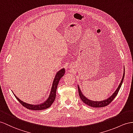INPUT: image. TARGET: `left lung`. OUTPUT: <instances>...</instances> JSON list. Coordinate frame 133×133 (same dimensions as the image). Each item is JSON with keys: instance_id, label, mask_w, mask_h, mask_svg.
I'll use <instances>...</instances> for the list:
<instances>
[{"instance_id": "1", "label": "left lung", "mask_w": 133, "mask_h": 133, "mask_svg": "<svg viewBox=\"0 0 133 133\" xmlns=\"http://www.w3.org/2000/svg\"><path fill=\"white\" fill-rule=\"evenodd\" d=\"M124 76H125V69H124V74H123V76H122V80L121 81V83L119 84V85L117 88V89L116 90V91L114 93V94L112 95L111 97H109L107 99H105L104 101H90L89 99H88L87 98H86L85 97L84 95L83 94V93H81V91L80 90V89L79 87L78 86V91H79V94L80 99L82 100V101L84 102L85 104H87L89 106L92 107H96V108H98V107H105L107 106V105H108L110 104L111 102L114 100V98L116 97V96H117V94H118V92L119 90H120V88L121 87V85L122 84V82H123L124 80Z\"/></svg>"}]
</instances>
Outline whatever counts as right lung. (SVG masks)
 <instances>
[{
  "label": "right lung",
  "instance_id": "add662e5",
  "mask_svg": "<svg viewBox=\"0 0 133 133\" xmlns=\"http://www.w3.org/2000/svg\"><path fill=\"white\" fill-rule=\"evenodd\" d=\"M64 73H65V70H64V69H61L57 73L55 77H54V79L53 80L52 89H51L49 96L48 98V99L42 104H39V105L38 104L32 105L30 104H28L25 103V102H23V101L20 100L19 98H18L15 96V94H14L16 98V99L18 101V102L23 105V107H25V108L28 109H29V110L39 111V110H45V109H46V108H48L49 107H50V105L52 104L54 100H55L57 86L58 85L60 79H61V77L64 75Z\"/></svg>",
  "mask_w": 133,
  "mask_h": 133
}]
</instances>
